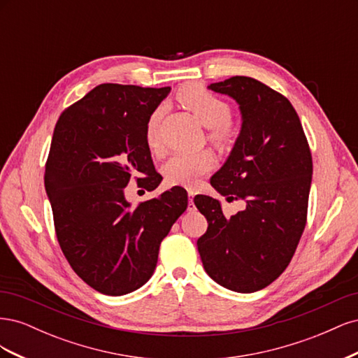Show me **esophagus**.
<instances>
[{"label":"esophagus","instance_id":"esophagus-1","mask_svg":"<svg viewBox=\"0 0 358 358\" xmlns=\"http://www.w3.org/2000/svg\"><path fill=\"white\" fill-rule=\"evenodd\" d=\"M188 196H189V201H188V210H189V212H192V210H196V204H194V200H192V196H194L192 189H188Z\"/></svg>","mask_w":358,"mask_h":358}]
</instances>
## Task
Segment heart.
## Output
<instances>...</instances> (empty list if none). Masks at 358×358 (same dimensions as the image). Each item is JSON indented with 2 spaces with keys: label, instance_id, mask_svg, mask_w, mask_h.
I'll use <instances>...</instances> for the list:
<instances>
[{
  "label": "heart",
  "instance_id": "b5f03b06",
  "mask_svg": "<svg viewBox=\"0 0 358 358\" xmlns=\"http://www.w3.org/2000/svg\"><path fill=\"white\" fill-rule=\"evenodd\" d=\"M179 100L189 109L199 121L210 129V137L216 143L225 145L230 142L229 124L231 121V109L224 100L199 85H187L179 91ZM161 109L149 116L145 128V140L150 150H158V124ZM213 166V155L209 150H200L194 154H175L162 166V175L170 185L191 187L200 176L208 173Z\"/></svg>",
  "mask_w": 358,
  "mask_h": 358
}]
</instances>
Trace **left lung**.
<instances>
[{"label":"left lung","instance_id":"8db88e82","mask_svg":"<svg viewBox=\"0 0 358 358\" xmlns=\"http://www.w3.org/2000/svg\"><path fill=\"white\" fill-rule=\"evenodd\" d=\"M239 104L242 128L210 185L245 209L227 218L221 203L196 196L208 220L197 241L203 267L216 284L254 292L289 264L306 225L312 155L294 107L282 94L246 76L210 83Z\"/></svg>","mask_w":358,"mask_h":358}]
</instances>
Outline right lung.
<instances>
[{"label": "right lung", "mask_w": 358, "mask_h": 358, "mask_svg": "<svg viewBox=\"0 0 358 358\" xmlns=\"http://www.w3.org/2000/svg\"><path fill=\"white\" fill-rule=\"evenodd\" d=\"M169 92L99 85L61 113L53 131L45 187L58 242L78 276L106 296L148 282L162 239L187 210L180 187L136 208L125 199L131 178L148 191L159 185L145 128Z\"/></svg>", "instance_id": "obj_1"}]
</instances>
